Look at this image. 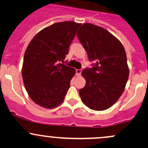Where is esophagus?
I'll return each mask as SVG.
<instances>
[{
	"label": "esophagus",
	"instance_id": "esophagus-1",
	"mask_svg": "<svg viewBox=\"0 0 148 148\" xmlns=\"http://www.w3.org/2000/svg\"><path fill=\"white\" fill-rule=\"evenodd\" d=\"M82 74V69H77L76 70V75L80 76Z\"/></svg>",
	"mask_w": 148,
	"mask_h": 148
}]
</instances>
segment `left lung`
Segmentation results:
<instances>
[{
	"label": "left lung",
	"instance_id": "8db88e82",
	"mask_svg": "<svg viewBox=\"0 0 148 148\" xmlns=\"http://www.w3.org/2000/svg\"><path fill=\"white\" fill-rule=\"evenodd\" d=\"M77 37L88 60L95 62L92 68H86L82 72L86 82L79 89L81 99L94 111L108 109L123 94L128 79L125 49L108 31L91 23L82 25Z\"/></svg>",
	"mask_w": 148,
	"mask_h": 148
}]
</instances>
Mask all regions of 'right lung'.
<instances>
[{
	"instance_id": "1",
	"label": "right lung",
	"mask_w": 148,
	"mask_h": 148,
	"mask_svg": "<svg viewBox=\"0 0 148 148\" xmlns=\"http://www.w3.org/2000/svg\"><path fill=\"white\" fill-rule=\"evenodd\" d=\"M80 23H57L42 29L25 52L22 75L30 99L45 108L62 103L76 73L63 62Z\"/></svg>"
}]
</instances>
